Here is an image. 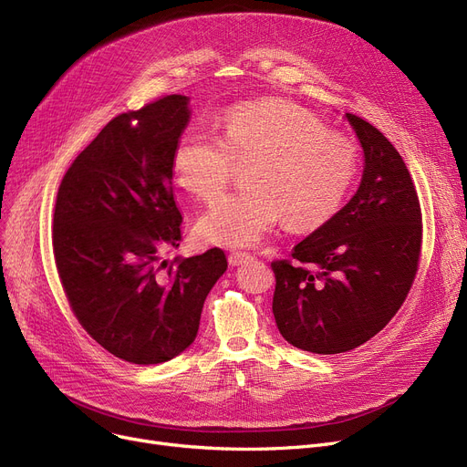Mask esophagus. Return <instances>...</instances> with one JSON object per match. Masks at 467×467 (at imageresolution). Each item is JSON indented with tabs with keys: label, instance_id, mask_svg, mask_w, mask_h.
Listing matches in <instances>:
<instances>
[{
	"label": "esophagus",
	"instance_id": "34e87169",
	"mask_svg": "<svg viewBox=\"0 0 467 467\" xmlns=\"http://www.w3.org/2000/svg\"><path fill=\"white\" fill-rule=\"evenodd\" d=\"M250 257H252V255L246 254V252H231V254H229V263H231L233 266H238V265H242V263H246Z\"/></svg>",
	"mask_w": 467,
	"mask_h": 467
}]
</instances>
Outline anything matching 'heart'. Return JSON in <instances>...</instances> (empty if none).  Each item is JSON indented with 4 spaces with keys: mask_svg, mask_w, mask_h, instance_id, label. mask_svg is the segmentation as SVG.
<instances>
[{
    "mask_svg": "<svg viewBox=\"0 0 467 467\" xmlns=\"http://www.w3.org/2000/svg\"><path fill=\"white\" fill-rule=\"evenodd\" d=\"M236 162H254L252 189L227 194L196 221V236L213 246H252L282 217L291 231L327 223L354 183L358 150L296 104L257 100L231 108L221 136L189 130L171 153L176 182L201 201L227 189Z\"/></svg>",
    "mask_w": 467,
    "mask_h": 467,
    "instance_id": "b5f03b06",
    "label": "heart"
}]
</instances>
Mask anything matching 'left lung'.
Wrapping results in <instances>:
<instances>
[{
  "instance_id": "left-lung-1",
  "label": "left lung",
  "mask_w": 467,
  "mask_h": 467,
  "mask_svg": "<svg viewBox=\"0 0 467 467\" xmlns=\"http://www.w3.org/2000/svg\"><path fill=\"white\" fill-rule=\"evenodd\" d=\"M363 150L356 194L327 223L273 261V312L289 345L340 354L375 337L403 305L419 271L422 213L409 170L388 138L347 113Z\"/></svg>"
}]
</instances>
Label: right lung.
I'll return each mask as SVG.
<instances>
[{"label": "right lung", "instance_id": "1", "mask_svg": "<svg viewBox=\"0 0 467 467\" xmlns=\"http://www.w3.org/2000/svg\"><path fill=\"white\" fill-rule=\"evenodd\" d=\"M189 98L170 94L111 119L67 168L55 206L58 276L85 331L113 356L162 363L199 333L204 301L227 271L223 250L176 257L182 213L171 153L189 125Z\"/></svg>", "mask_w": 467, "mask_h": 467}]
</instances>
